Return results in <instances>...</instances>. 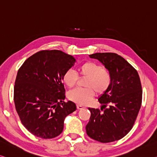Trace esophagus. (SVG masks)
Segmentation results:
<instances>
[{
	"instance_id": "obj_1",
	"label": "esophagus",
	"mask_w": 157,
	"mask_h": 157,
	"mask_svg": "<svg viewBox=\"0 0 157 157\" xmlns=\"http://www.w3.org/2000/svg\"><path fill=\"white\" fill-rule=\"evenodd\" d=\"M83 108H85V107H83V106H82L81 105H77V109H78V110L83 109Z\"/></svg>"
}]
</instances>
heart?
I'll return each mask as SVG.
<instances>
[{"instance_id":"1","label":"heart","mask_w":157,"mask_h":157,"mask_svg":"<svg viewBox=\"0 0 157 157\" xmlns=\"http://www.w3.org/2000/svg\"><path fill=\"white\" fill-rule=\"evenodd\" d=\"M81 77H86L84 85L86 88H78L69 91L68 98L70 100L80 105H86L95 95H102L109 90L112 84V75L106 67H101L96 62H86L78 67ZM78 74L73 69H69L64 72L62 80L69 88L76 85L79 79Z\"/></svg>"}]
</instances>
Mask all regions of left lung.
<instances>
[{
  "instance_id": "8db88e82",
  "label": "left lung",
  "mask_w": 157,
  "mask_h": 157,
  "mask_svg": "<svg viewBox=\"0 0 157 157\" xmlns=\"http://www.w3.org/2000/svg\"><path fill=\"white\" fill-rule=\"evenodd\" d=\"M89 56L105 65L112 81L109 90L99 98L101 109L88 108L91 115L86 126L87 135L102 143L119 140L132 129L140 109L143 90L138 73L116 53L98 52Z\"/></svg>"
}]
</instances>
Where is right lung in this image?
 <instances>
[{"instance_id":"add662e5","label":"right lung","mask_w":157,"mask_h":157,"mask_svg":"<svg viewBox=\"0 0 157 157\" xmlns=\"http://www.w3.org/2000/svg\"><path fill=\"white\" fill-rule=\"evenodd\" d=\"M76 59L61 50H44L31 55L19 69L14 87V102L21 124L43 139L58 136L65 117L76 109L65 102L62 77Z\"/></svg>"}]
</instances>
